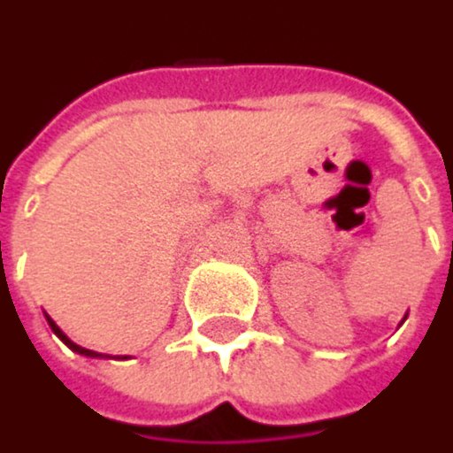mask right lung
Returning a JSON list of instances; mask_svg holds the SVG:
<instances>
[{"instance_id":"1","label":"right lung","mask_w":453,"mask_h":453,"mask_svg":"<svg viewBox=\"0 0 453 453\" xmlns=\"http://www.w3.org/2000/svg\"><path fill=\"white\" fill-rule=\"evenodd\" d=\"M47 324H50V329H52V332H55V334H58V337H60V340H63V342H65V345H68V348H71L73 353H79V356H87V358H97V356H100V353H95V350H87V348H81V345L71 342V340H68V337H65V334H63V332L58 329V324H55V321H52L50 316H47Z\"/></svg>"}]
</instances>
